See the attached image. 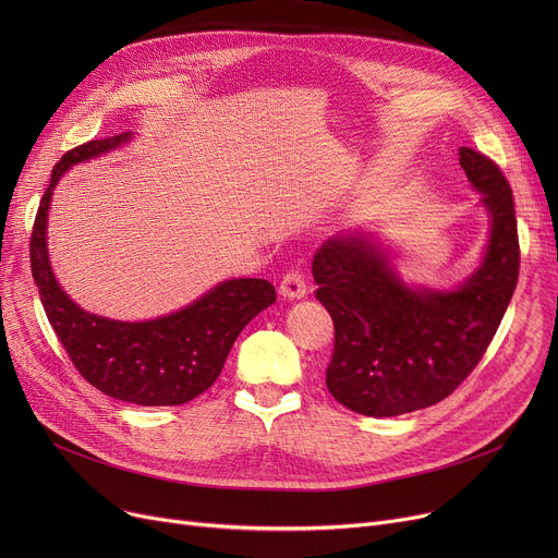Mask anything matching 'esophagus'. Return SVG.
I'll use <instances>...</instances> for the list:
<instances>
[{"mask_svg": "<svg viewBox=\"0 0 558 558\" xmlns=\"http://www.w3.org/2000/svg\"><path fill=\"white\" fill-rule=\"evenodd\" d=\"M280 294L284 299H303L307 294V282L301 269H289L280 280Z\"/></svg>", "mask_w": 558, "mask_h": 558, "instance_id": "esophagus-1", "label": "esophagus"}]
</instances>
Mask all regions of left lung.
I'll return each mask as SVG.
<instances>
[{
  "label": "left lung",
  "mask_w": 558,
  "mask_h": 558,
  "mask_svg": "<svg viewBox=\"0 0 558 558\" xmlns=\"http://www.w3.org/2000/svg\"><path fill=\"white\" fill-rule=\"evenodd\" d=\"M459 165L484 192L490 240L484 264L457 291L409 289L387 255L345 234L318 248L314 296L335 324L328 391L357 414L383 418L448 398L484 357L520 271L511 185L500 165L461 146Z\"/></svg>",
  "instance_id": "obj_1"
}]
</instances>
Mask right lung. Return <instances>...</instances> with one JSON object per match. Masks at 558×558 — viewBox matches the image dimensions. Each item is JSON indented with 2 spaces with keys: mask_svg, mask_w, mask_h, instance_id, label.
Masks as SVG:
<instances>
[{
  "mask_svg": "<svg viewBox=\"0 0 558 558\" xmlns=\"http://www.w3.org/2000/svg\"><path fill=\"white\" fill-rule=\"evenodd\" d=\"M131 135H112L74 146L51 171L32 230V274L49 324L76 371L101 393L142 404H183L215 385L238 335L264 307L276 303V287L259 278L228 280L190 307L144 324H122L83 312L58 287L47 257V210L63 171L101 156Z\"/></svg>",
  "mask_w": 558,
  "mask_h": 558,
  "instance_id": "add662e5",
  "label": "right lung"
}]
</instances>
